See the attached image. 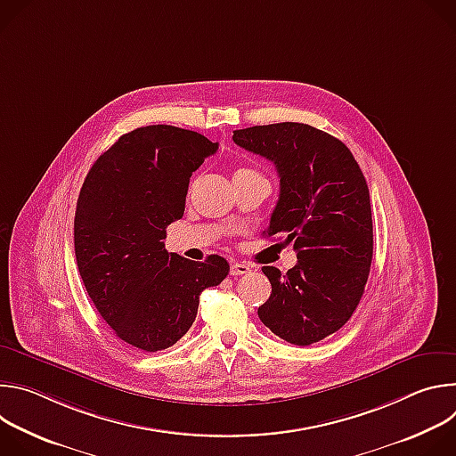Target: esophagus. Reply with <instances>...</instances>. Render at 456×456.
Listing matches in <instances>:
<instances>
[{"label": "esophagus", "instance_id": "obj_1", "mask_svg": "<svg viewBox=\"0 0 456 456\" xmlns=\"http://www.w3.org/2000/svg\"><path fill=\"white\" fill-rule=\"evenodd\" d=\"M250 273V267L247 264H232L231 265V276H241V274H247Z\"/></svg>", "mask_w": 456, "mask_h": 456}]
</instances>
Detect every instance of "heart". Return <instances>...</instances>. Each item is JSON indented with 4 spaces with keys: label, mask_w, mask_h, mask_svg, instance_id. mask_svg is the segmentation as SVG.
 I'll return each mask as SVG.
<instances>
[{
    "label": "heart",
    "mask_w": 456,
    "mask_h": 456,
    "mask_svg": "<svg viewBox=\"0 0 456 456\" xmlns=\"http://www.w3.org/2000/svg\"><path fill=\"white\" fill-rule=\"evenodd\" d=\"M238 171H250V169H243V167H241V169H238Z\"/></svg>",
    "instance_id": "1"
}]
</instances>
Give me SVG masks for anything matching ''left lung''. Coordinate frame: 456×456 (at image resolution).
I'll return each mask as SVG.
<instances>
[{"instance_id": "8db88e82", "label": "left lung", "mask_w": 456, "mask_h": 456, "mask_svg": "<svg viewBox=\"0 0 456 456\" xmlns=\"http://www.w3.org/2000/svg\"><path fill=\"white\" fill-rule=\"evenodd\" d=\"M232 141L274 162L280 200L267 236L294 243L297 264L264 267L273 294L257 308L273 334L308 346L338 332L357 308L373 256L366 178L336 137L301 122L236 129Z\"/></svg>"}]
</instances>
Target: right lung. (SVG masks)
Here are the masks:
<instances>
[{
  "instance_id": "1",
  "label": "right lung",
  "mask_w": 456,
  "mask_h": 456,
  "mask_svg": "<svg viewBox=\"0 0 456 456\" xmlns=\"http://www.w3.org/2000/svg\"><path fill=\"white\" fill-rule=\"evenodd\" d=\"M216 150L218 142L189 129L137 127L95 160L81 187L79 274L110 329L139 350L173 346L194 322L202 290L229 274L218 254L191 262L162 241L166 227L183 216L192 171Z\"/></svg>"
}]
</instances>
